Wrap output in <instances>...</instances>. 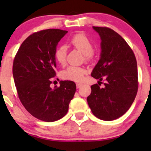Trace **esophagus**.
Here are the masks:
<instances>
[{"label":"esophagus","instance_id":"34e87169","mask_svg":"<svg viewBox=\"0 0 151 151\" xmlns=\"http://www.w3.org/2000/svg\"><path fill=\"white\" fill-rule=\"evenodd\" d=\"M76 85H77V88H80L83 86V84H81V83H77Z\"/></svg>","mask_w":151,"mask_h":151}]
</instances>
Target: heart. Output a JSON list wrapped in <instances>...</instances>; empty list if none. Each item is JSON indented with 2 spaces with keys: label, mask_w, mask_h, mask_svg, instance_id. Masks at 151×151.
Instances as JSON below:
<instances>
[{
  "label": "heart",
  "mask_w": 151,
  "mask_h": 151,
  "mask_svg": "<svg viewBox=\"0 0 151 151\" xmlns=\"http://www.w3.org/2000/svg\"><path fill=\"white\" fill-rule=\"evenodd\" d=\"M70 43L80 50L83 55H85L86 60H91L93 58V45L89 39L83 33H78L71 38ZM66 47L65 46H60L56 49L55 52V58L58 63L63 66L66 63ZM88 70L84 67L78 66H71L63 70L62 72V77L64 80L71 81L82 82L84 79Z\"/></svg>",
  "instance_id": "1"
}]
</instances>
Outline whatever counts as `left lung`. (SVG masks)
Returning a JSON list of instances; mask_svg holds the SVG:
<instances>
[{
    "mask_svg": "<svg viewBox=\"0 0 151 151\" xmlns=\"http://www.w3.org/2000/svg\"><path fill=\"white\" fill-rule=\"evenodd\" d=\"M101 39L100 58L91 72L104 88L91 85L87 98L93 114L103 121H113L124 115L134 101L138 89L136 58L126 41L113 30L93 27Z\"/></svg>",
    "mask_w": 151,
    "mask_h": 151,
    "instance_id": "1",
    "label": "left lung"
}]
</instances>
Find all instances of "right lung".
Listing matches in <instances>:
<instances>
[{
  "mask_svg": "<svg viewBox=\"0 0 151 151\" xmlns=\"http://www.w3.org/2000/svg\"><path fill=\"white\" fill-rule=\"evenodd\" d=\"M67 33L47 29L33 33L22 42L14 60V80L21 102L33 117L46 122L66 115L76 91L75 83L68 80L60 81V87H50L55 75V52Z\"/></svg>",
  "mask_w": 151,
  "mask_h": 151,
  "instance_id": "add662e5",
  "label": "right lung"
}]
</instances>
